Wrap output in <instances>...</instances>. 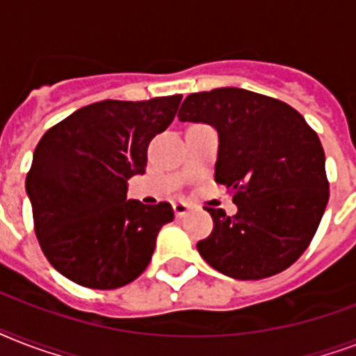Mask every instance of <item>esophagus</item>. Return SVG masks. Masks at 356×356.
Instances as JSON below:
<instances>
[{"label":"esophagus","mask_w":356,"mask_h":356,"mask_svg":"<svg viewBox=\"0 0 356 356\" xmlns=\"http://www.w3.org/2000/svg\"><path fill=\"white\" fill-rule=\"evenodd\" d=\"M190 211V205L188 203H184V201H175L173 203V212H175V216H184L186 212Z\"/></svg>","instance_id":"34e87169"}]
</instances>
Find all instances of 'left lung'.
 <instances>
[{"label":"left lung","mask_w":356,"mask_h":356,"mask_svg":"<svg viewBox=\"0 0 356 356\" xmlns=\"http://www.w3.org/2000/svg\"><path fill=\"white\" fill-rule=\"evenodd\" d=\"M177 118L216 129L214 179L238 207L234 216L207 207L214 227L197 242L201 257L240 281L286 270L309 248L329 201L318 134L286 103L233 86L190 94Z\"/></svg>","instance_id":"8db88e82"}]
</instances>
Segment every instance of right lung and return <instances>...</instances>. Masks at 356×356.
I'll use <instances>...</instances> for the list:
<instances>
[{
	"mask_svg": "<svg viewBox=\"0 0 356 356\" xmlns=\"http://www.w3.org/2000/svg\"><path fill=\"white\" fill-rule=\"evenodd\" d=\"M181 99L92 103L40 138L25 190L42 251L70 281L114 290L147 268L173 209L127 200V181L145 173L147 145L173 122Z\"/></svg>",
	"mask_w": 356,
	"mask_h": 356,
	"instance_id": "right-lung-1",
	"label": "right lung"
}]
</instances>
